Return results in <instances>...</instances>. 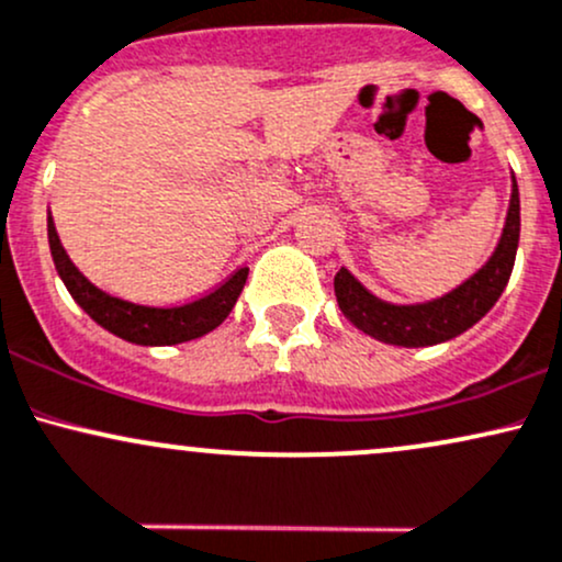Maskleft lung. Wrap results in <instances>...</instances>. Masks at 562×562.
Masks as SVG:
<instances>
[{
	"instance_id": "8db88e82",
	"label": "left lung",
	"mask_w": 562,
	"mask_h": 562,
	"mask_svg": "<svg viewBox=\"0 0 562 562\" xmlns=\"http://www.w3.org/2000/svg\"><path fill=\"white\" fill-rule=\"evenodd\" d=\"M520 238V196L518 182L513 178V199H509L507 223H504L499 247L494 249L491 260L477 270L472 279L440 300L422 302V305H390L376 300L361 281L352 279L348 268H339L334 276V294H337L339 311L352 326H358L369 337L401 348H427V345L446 342L457 334L468 331L472 324L483 318L507 286L509 273L515 265Z\"/></svg>"
}]
</instances>
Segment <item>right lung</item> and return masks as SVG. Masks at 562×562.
<instances>
[{
  "label": "right lung",
  "instance_id": "right-lung-1",
  "mask_svg": "<svg viewBox=\"0 0 562 562\" xmlns=\"http://www.w3.org/2000/svg\"><path fill=\"white\" fill-rule=\"evenodd\" d=\"M47 236L58 276L71 292V297L79 302L81 311L90 315L94 324L135 345H178L217 329L228 318L249 276V268H238L228 281L220 283L204 297L186 302V305H135V302L111 297V294H105L103 289H98L79 273L77 265L68 260L66 249H63L53 217H47Z\"/></svg>",
  "mask_w": 562,
  "mask_h": 562
}]
</instances>
